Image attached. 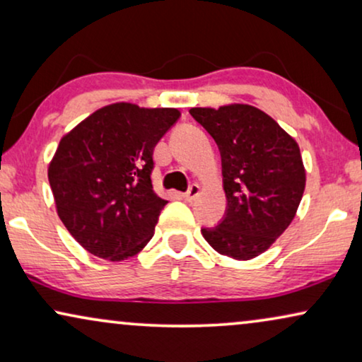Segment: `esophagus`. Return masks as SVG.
<instances>
[{
	"mask_svg": "<svg viewBox=\"0 0 362 362\" xmlns=\"http://www.w3.org/2000/svg\"><path fill=\"white\" fill-rule=\"evenodd\" d=\"M199 192H201V187H199V186H197V185H191L189 189H187L182 196H185V199H186L187 202H192V201L196 199L197 196H199Z\"/></svg>",
	"mask_w": 362,
	"mask_h": 362,
	"instance_id": "esophagus-1",
	"label": "esophagus"
}]
</instances>
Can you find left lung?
Wrapping results in <instances>:
<instances>
[{
	"mask_svg": "<svg viewBox=\"0 0 362 362\" xmlns=\"http://www.w3.org/2000/svg\"><path fill=\"white\" fill-rule=\"evenodd\" d=\"M221 151L227 197L224 219L201 229L221 255L250 260L291 224L305 191L296 141L265 112L244 103L191 108Z\"/></svg>",
	"mask_w": 362,
	"mask_h": 362,
	"instance_id": "left-lung-1",
	"label": "left lung"
}]
</instances>
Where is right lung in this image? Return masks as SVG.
<instances>
[{"instance_id": "add662e5", "label": "right lung", "mask_w": 362, "mask_h": 362, "mask_svg": "<svg viewBox=\"0 0 362 362\" xmlns=\"http://www.w3.org/2000/svg\"><path fill=\"white\" fill-rule=\"evenodd\" d=\"M180 115L176 108L112 103L62 136L49 185L62 224L92 255L130 259L155 234L168 201L153 191V150Z\"/></svg>"}]
</instances>
